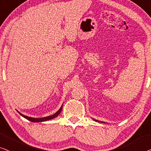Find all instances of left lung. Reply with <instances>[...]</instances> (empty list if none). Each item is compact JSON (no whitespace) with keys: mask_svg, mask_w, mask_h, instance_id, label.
Segmentation results:
<instances>
[{"mask_svg":"<svg viewBox=\"0 0 151 151\" xmlns=\"http://www.w3.org/2000/svg\"><path fill=\"white\" fill-rule=\"evenodd\" d=\"M96 121H97V122H101V121H98V120H96Z\"/></svg>","mask_w":151,"mask_h":151,"instance_id":"1","label":"left lung"}]
</instances>
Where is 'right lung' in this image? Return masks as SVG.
I'll return each mask as SVG.
<instances>
[{
  "label": "right lung",
  "mask_w": 151,
  "mask_h": 151,
  "mask_svg": "<svg viewBox=\"0 0 151 151\" xmlns=\"http://www.w3.org/2000/svg\"><path fill=\"white\" fill-rule=\"evenodd\" d=\"M61 109H62V106H61L60 109H59L58 111L56 112V113L54 114L53 115L50 116H47V117L42 118H34L28 117V116H26L23 115V114H20V112H18V113L20 114V115L22 116V117H24V118L27 119V120H29V121H31V122H44V121H46V120H51V119L55 118V117H57V116H59V114L61 113Z\"/></svg>",
  "instance_id": "1"
}]
</instances>
